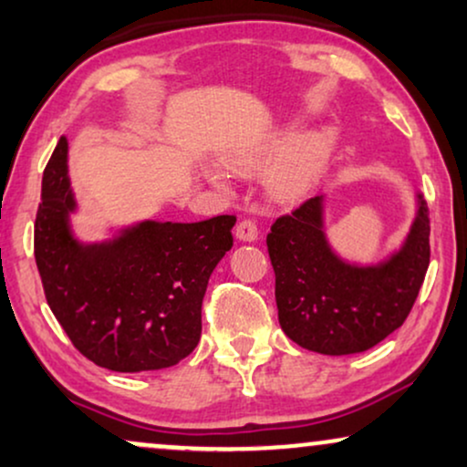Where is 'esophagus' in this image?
<instances>
[{
  "label": "esophagus",
  "instance_id": "esophagus-1",
  "mask_svg": "<svg viewBox=\"0 0 467 467\" xmlns=\"http://www.w3.org/2000/svg\"><path fill=\"white\" fill-rule=\"evenodd\" d=\"M257 225H254V221L251 219H244L238 223V227H235V238L242 240V242H254L257 240Z\"/></svg>",
  "mask_w": 467,
  "mask_h": 467
}]
</instances>
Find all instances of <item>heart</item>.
Returning <instances> with one entry per match:
<instances>
[{"instance_id": "1", "label": "heart", "mask_w": 467, "mask_h": 467, "mask_svg": "<svg viewBox=\"0 0 467 467\" xmlns=\"http://www.w3.org/2000/svg\"><path fill=\"white\" fill-rule=\"evenodd\" d=\"M274 150V149H272ZM272 150H253L242 152L232 159V165L235 170L246 171V174H254V171L265 170L270 163ZM331 152V136L329 133H317V136L306 138L302 144L297 146L296 152L286 159V163L280 168L276 174L272 176V191L280 200H299V197L308 195L312 189L317 187L318 178L323 176L325 165H327ZM210 182L219 189H227V184L216 171L208 174Z\"/></svg>"}]
</instances>
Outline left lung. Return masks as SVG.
Segmentation results:
<instances>
[{
	"label": "left lung",
	"mask_w": 467,
	"mask_h": 467,
	"mask_svg": "<svg viewBox=\"0 0 467 467\" xmlns=\"http://www.w3.org/2000/svg\"><path fill=\"white\" fill-rule=\"evenodd\" d=\"M325 200L312 197L267 234L278 321L302 348L355 355L385 340L410 315L430 265V213L417 191L401 244L376 264H361L331 246Z\"/></svg>",
	"instance_id": "left-lung-1"
}]
</instances>
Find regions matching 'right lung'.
I'll list each match as a JSON object with an SVG mask.
<instances>
[{
  "label": "right lung",
  "instance_id": "add662e5",
  "mask_svg": "<svg viewBox=\"0 0 467 467\" xmlns=\"http://www.w3.org/2000/svg\"><path fill=\"white\" fill-rule=\"evenodd\" d=\"M76 213L63 136L42 176L34 248L47 302L74 347L112 372L171 368L193 353L210 274L234 246L235 216L146 219L82 242Z\"/></svg>",
  "mask_w": 467,
  "mask_h": 467
}]
</instances>
